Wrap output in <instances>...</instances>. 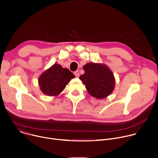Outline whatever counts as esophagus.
I'll return each instance as SVG.
<instances>
[{"mask_svg": "<svg viewBox=\"0 0 158 158\" xmlns=\"http://www.w3.org/2000/svg\"><path fill=\"white\" fill-rule=\"evenodd\" d=\"M74 74V75H75L76 77H79V71H75Z\"/></svg>", "mask_w": 158, "mask_h": 158, "instance_id": "obj_1", "label": "esophagus"}]
</instances>
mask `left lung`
Instances as JSON below:
<instances>
[{
    "mask_svg": "<svg viewBox=\"0 0 158 158\" xmlns=\"http://www.w3.org/2000/svg\"><path fill=\"white\" fill-rule=\"evenodd\" d=\"M83 69L85 73L79 79L90 95L97 99H103L113 91L115 78L107 65L89 62L84 65Z\"/></svg>",
    "mask_w": 158,
    "mask_h": 158,
    "instance_id": "obj_1",
    "label": "left lung"
}]
</instances>
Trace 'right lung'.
Returning a JSON list of instances; mask_svg holds the SVG:
<instances>
[{"label": "right lung", "mask_w": 158, "mask_h": 158, "mask_svg": "<svg viewBox=\"0 0 158 158\" xmlns=\"http://www.w3.org/2000/svg\"><path fill=\"white\" fill-rule=\"evenodd\" d=\"M75 76L67 68L54 64L44 71L39 78V85L42 92L49 96L59 95L66 85Z\"/></svg>", "instance_id": "obj_1"}]
</instances>
